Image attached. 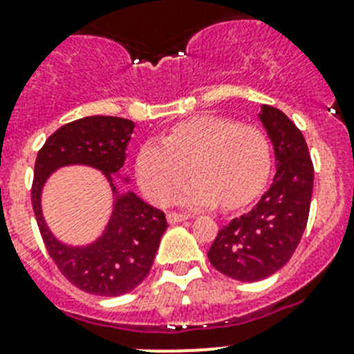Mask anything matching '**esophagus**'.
Segmentation results:
<instances>
[{
  "label": "esophagus",
  "instance_id": "obj_1",
  "mask_svg": "<svg viewBox=\"0 0 354 354\" xmlns=\"http://www.w3.org/2000/svg\"><path fill=\"white\" fill-rule=\"evenodd\" d=\"M185 219H188V214H183V212H167V221L171 225H176V223L185 221Z\"/></svg>",
  "mask_w": 354,
  "mask_h": 354
}]
</instances>
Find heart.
Returning a JSON list of instances; mask_svg holds the SVG:
<instances>
[{
  "label": "heart",
  "instance_id": "1",
  "mask_svg": "<svg viewBox=\"0 0 354 354\" xmlns=\"http://www.w3.org/2000/svg\"><path fill=\"white\" fill-rule=\"evenodd\" d=\"M270 142L256 126L221 115L180 122L162 140H150L136 156V178L156 204L171 201L188 174L194 181L178 195L187 207L235 209L252 201L268 180Z\"/></svg>",
  "mask_w": 354,
  "mask_h": 354
}]
</instances>
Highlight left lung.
<instances>
[{
	"instance_id": "obj_1",
	"label": "left lung",
	"mask_w": 354,
	"mask_h": 354,
	"mask_svg": "<svg viewBox=\"0 0 354 354\" xmlns=\"http://www.w3.org/2000/svg\"><path fill=\"white\" fill-rule=\"evenodd\" d=\"M259 119L275 150L273 183L249 212L219 230L207 252L218 272L240 282L266 279L292 257L306 230L313 195L315 171L303 133L270 105H263Z\"/></svg>"
}]
</instances>
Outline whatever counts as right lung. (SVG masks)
I'll return each instance as SVG.
<instances>
[{"instance_id": "1", "label": "right lung", "mask_w": 354, "mask_h": 354, "mask_svg": "<svg viewBox=\"0 0 354 354\" xmlns=\"http://www.w3.org/2000/svg\"><path fill=\"white\" fill-rule=\"evenodd\" d=\"M135 122L111 115H91L62 126L44 142L34 166V214L44 247L62 275L95 296H122L145 280L153 264L160 239L167 228L166 214L145 204L133 192L118 195L112 174L124 166L126 147ZM84 163L100 169L118 197L104 235L91 246L71 248L58 243L44 223L40 190L55 169Z\"/></svg>"}]
</instances>
